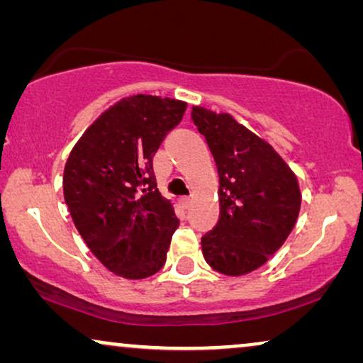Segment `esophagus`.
Wrapping results in <instances>:
<instances>
[{
  "label": "esophagus",
  "mask_w": 363,
  "mask_h": 363,
  "mask_svg": "<svg viewBox=\"0 0 363 363\" xmlns=\"http://www.w3.org/2000/svg\"><path fill=\"white\" fill-rule=\"evenodd\" d=\"M178 203H180L182 208H188L190 206L191 200H190V196H182V198H178Z\"/></svg>",
  "instance_id": "obj_1"
}]
</instances>
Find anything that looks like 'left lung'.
Segmentation results:
<instances>
[{
    "label": "left lung",
    "mask_w": 363,
    "mask_h": 363,
    "mask_svg": "<svg viewBox=\"0 0 363 363\" xmlns=\"http://www.w3.org/2000/svg\"><path fill=\"white\" fill-rule=\"evenodd\" d=\"M191 118L220 177V220L201 238L203 256L221 274H247L264 264L294 228L299 183L279 153L230 113L195 106Z\"/></svg>",
    "instance_id": "8db88e82"
}]
</instances>
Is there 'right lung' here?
I'll return each instance as SVG.
<instances>
[{
    "instance_id": "obj_1",
    "label": "right lung",
    "mask_w": 363,
    "mask_h": 363,
    "mask_svg": "<svg viewBox=\"0 0 363 363\" xmlns=\"http://www.w3.org/2000/svg\"><path fill=\"white\" fill-rule=\"evenodd\" d=\"M185 108L170 97L121 99L82 133L64 167V200L79 235L108 271L125 279L162 269L180 223L158 191L152 162Z\"/></svg>"
}]
</instances>
